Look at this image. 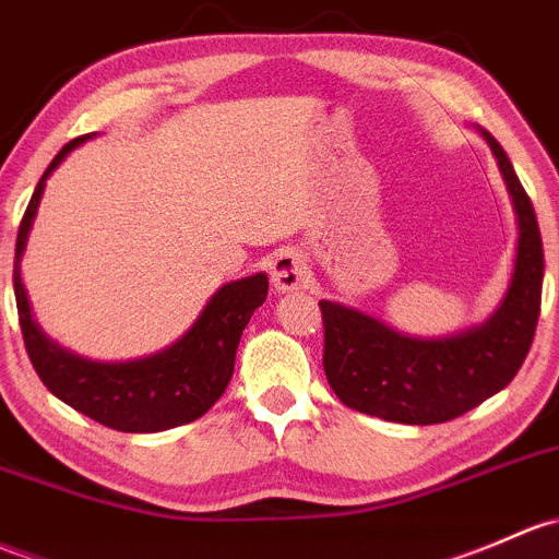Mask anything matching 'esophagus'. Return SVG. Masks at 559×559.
I'll list each match as a JSON object with an SVG mask.
<instances>
[{"label":"esophagus","mask_w":559,"mask_h":559,"mask_svg":"<svg viewBox=\"0 0 559 559\" xmlns=\"http://www.w3.org/2000/svg\"><path fill=\"white\" fill-rule=\"evenodd\" d=\"M270 281H273L275 292H281V295L302 289L308 284V262L295 249H281L270 262Z\"/></svg>","instance_id":"1"}]
</instances>
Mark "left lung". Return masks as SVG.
<instances>
[{"instance_id": "1", "label": "left lung", "mask_w": 559, "mask_h": 559, "mask_svg": "<svg viewBox=\"0 0 559 559\" xmlns=\"http://www.w3.org/2000/svg\"><path fill=\"white\" fill-rule=\"evenodd\" d=\"M481 136L507 181L520 230L507 295L485 324L431 340L409 337L361 310L321 299L324 372L345 407L407 426H431L474 409L520 372L542 310V230L503 146L487 131Z\"/></svg>"}]
</instances>
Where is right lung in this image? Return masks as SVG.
I'll list each match as a JSON object with an SVG mask.
<instances>
[{
  "label": "right lung",
  "instance_id": "1",
  "mask_svg": "<svg viewBox=\"0 0 559 559\" xmlns=\"http://www.w3.org/2000/svg\"><path fill=\"white\" fill-rule=\"evenodd\" d=\"M91 136L93 133L69 141L52 157L17 227L13 289L23 343L47 391L78 413L115 431H166L198 420L225 393L233 378L240 334L249 324L251 313L267 297V275L257 273L216 289L195 324L160 354L133 358V361H93L52 343L32 319V305L21 281V257L43 201L47 176L61 166L69 152L78 150Z\"/></svg>",
  "mask_w": 559,
  "mask_h": 559
}]
</instances>
